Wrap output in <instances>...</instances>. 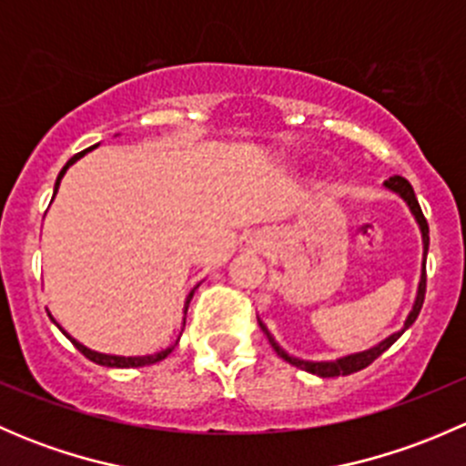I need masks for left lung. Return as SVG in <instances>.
<instances>
[{"label":"left lung","mask_w":466,"mask_h":466,"mask_svg":"<svg viewBox=\"0 0 466 466\" xmlns=\"http://www.w3.org/2000/svg\"><path fill=\"white\" fill-rule=\"evenodd\" d=\"M385 187H388V189H392V191H397V194L401 196L403 200H406L408 207H410L412 216H415V220H417V223H420L421 238H424V257H426V255H429V223H426L424 214H421V207H420V203H417L415 191H412L410 182H408L406 177H401V176H392V177H390V180H385ZM424 295H426V261H424V270H421V281H420V290H417L415 307H412L410 316H408V320H406V324H403L401 331L392 333V336L385 338L383 342H379V345L372 347V350L359 351V354L342 356V359H338V360H322V363H311V360H302V359H295V356H289L284 350H281L279 345H277L275 338L270 336V331H268L266 324H263L261 320H259V327L263 329V333H266V336H268V340H270L272 350L277 351V356H281V359H284L286 363L295 365V368L304 370V372L318 374V377H322V379L347 377V374H354V372H359V370L368 368V365L374 363V360H377L379 356L383 354V351L388 350L390 345H394V342H397V338L401 336V333L406 331V329L417 320V316H420L421 304H424Z\"/></svg>","instance_id":"8db88e82"}]
</instances>
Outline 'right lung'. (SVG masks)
<instances>
[{
  "mask_svg": "<svg viewBox=\"0 0 466 466\" xmlns=\"http://www.w3.org/2000/svg\"><path fill=\"white\" fill-rule=\"evenodd\" d=\"M92 148H94V146H92ZM92 148H87V150H92ZM87 150H81V153H76V155H74L72 159H69L67 164H65V167H63V171L58 173V180H56V187H54V196H56V191H58V187H60V180H63V176H65V173H67V168L72 167V164L76 162V159H81L83 155L87 153ZM194 290H196V289H194ZM194 290H191V293H189V298H187V302H185V313H187V309H189V302H191V298H194ZM49 318H51V316H49ZM51 320H54V318H51ZM54 322H56V320H54ZM58 329H60V331L65 333V336L69 338V340L74 342V347H76V350L81 351V354L86 356V359H89V360H92V363H96V365H106V368H144V365H153V363H159V360H164V359H167V356L171 354V351H173V347L177 345V342H176V345L167 347V350L157 351V354H150V356H112V354H98V351H92V350H87L86 345H81V342H78V340H74V338L69 336V333L65 331V329L60 327V324H58Z\"/></svg>",
  "mask_w": 466,
  "mask_h": 466,
  "instance_id": "obj_1",
  "label": "right lung"
}]
</instances>
